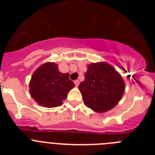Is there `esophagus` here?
<instances>
[{
	"label": "esophagus",
	"mask_w": 155,
	"mask_h": 155,
	"mask_svg": "<svg viewBox=\"0 0 155 155\" xmlns=\"http://www.w3.org/2000/svg\"><path fill=\"white\" fill-rule=\"evenodd\" d=\"M74 84H75V85H76V86H78L79 85V81L78 80L74 81Z\"/></svg>",
	"instance_id": "34e87169"
}]
</instances>
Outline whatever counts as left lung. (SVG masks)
<instances>
[{
  "label": "left lung",
  "instance_id": "left-lung-1",
  "mask_svg": "<svg viewBox=\"0 0 155 155\" xmlns=\"http://www.w3.org/2000/svg\"><path fill=\"white\" fill-rule=\"evenodd\" d=\"M84 105L98 113L113 109L125 90L124 81L111 65L95 63L87 66L84 81L78 86Z\"/></svg>",
  "mask_w": 155,
  "mask_h": 155
}]
</instances>
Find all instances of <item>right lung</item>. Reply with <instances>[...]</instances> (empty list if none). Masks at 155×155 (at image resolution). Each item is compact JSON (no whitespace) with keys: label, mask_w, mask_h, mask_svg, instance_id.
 Instances as JSON below:
<instances>
[{"label":"right lung","mask_w":155,"mask_h":155,"mask_svg":"<svg viewBox=\"0 0 155 155\" xmlns=\"http://www.w3.org/2000/svg\"><path fill=\"white\" fill-rule=\"evenodd\" d=\"M74 86L69 74L61 73L55 63H46L31 76L30 94L42 106L57 107L62 105Z\"/></svg>","instance_id":"right-lung-1"}]
</instances>
